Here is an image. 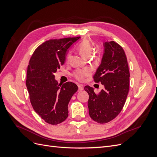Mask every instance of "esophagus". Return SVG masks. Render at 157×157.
Instances as JSON below:
<instances>
[{
    "label": "esophagus",
    "instance_id": "obj_1",
    "mask_svg": "<svg viewBox=\"0 0 157 157\" xmlns=\"http://www.w3.org/2000/svg\"><path fill=\"white\" fill-rule=\"evenodd\" d=\"M78 92L82 91V90L84 89L82 85H80V84H78Z\"/></svg>",
    "mask_w": 157,
    "mask_h": 157
}]
</instances>
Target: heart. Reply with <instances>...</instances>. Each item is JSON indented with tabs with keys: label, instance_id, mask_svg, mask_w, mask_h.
Listing matches in <instances>:
<instances>
[{
	"label": "heart",
	"instance_id": "obj_1",
	"mask_svg": "<svg viewBox=\"0 0 157 157\" xmlns=\"http://www.w3.org/2000/svg\"><path fill=\"white\" fill-rule=\"evenodd\" d=\"M94 48L93 46L90 42L86 40H84L80 42L78 46V50L79 53L84 58H89L92 54ZM69 58V54L67 56V60L68 61ZM90 71L88 69H84L82 70H77L73 73V77L79 81H82L84 78L90 75Z\"/></svg>",
	"mask_w": 157,
	"mask_h": 157
}]
</instances>
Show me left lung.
Segmentation results:
<instances>
[{
  "mask_svg": "<svg viewBox=\"0 0 157 157\" xmlns=\"http://www.w3.org/2000/svg\"><path fill=\"white\" fill-rule=\"evenodd\" d=\"M104 54L100 65L94 75L95 82H101L103 90L98 94L89 86L88 106L92 120L100 124L110 122L121 113L130 87V72L125 52L115 41L103 43Z\"/></svg>",
  "mask_w": 157,
  "mask_h": 157,
  "instance_id": "1",
  "label": "left lung"
}]
</instances>
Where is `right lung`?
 Here are the masks:
<instances>
[{
	"label": "right lung",
	"instance_id": "add662e5",
	"mask_svg": "<svg viewBox=\"0 0 157 157\" xmlns=\"http://www.w3.org/2000/svg\"><path fill=\"white\" fill-rule=\"evenodd\" d=\"M79 39L47 40L37 47L29 60L26 86L30 101L35 111L48 124H58L67 118L69 102L78 90L73 82L58 84L54 73L64 64L70 46Z\"/></svg>",
	"mask_w": 157,
	"mask_h": 157
}]
</instances>
